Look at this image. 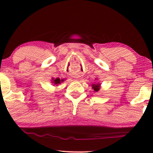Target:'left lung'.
Segmentation results:
<instances>
[{"label":"left lung","mask_w":153,"mask_h":153,"mask_svg":"<svg viewBox=\"0 0 153 153\" xmlns=\"http://www.w3.org/2000/svg\"><path fill=\"white\" fill-rule=\"evenodd\" d=\"M92 88L94 90V91L97 93V92L99 91L100 89L101 88V83L99 82L93 83V84H92Z\"/></svg>","instance_id":"left-lung-1"}]
</instances>
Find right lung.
I'll list each match as a JSON object with an SVG mask.
<instances>
[{
    "label": "right lung",
    "mask_w": 153,
    "mask_h": 153,
    "mask_svg": "<svg viewBox=\"0 0 153 153\" xmlns=\"http://www.w3.org/2000/svg\"><path fill=\"white\" fill-rule=\"evenodd\" d=\"M64 81H65V79H60L59 78H56V79L52 78L51 83L55 85H58L59 84H60L62 82H63Z\"/></svg>",
    "instance_id": "obj_1"
}]
</instances>
